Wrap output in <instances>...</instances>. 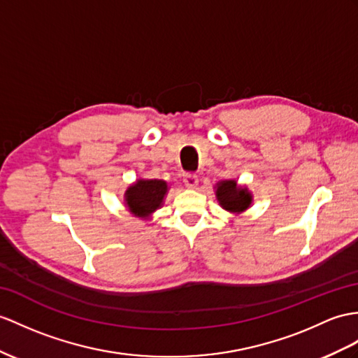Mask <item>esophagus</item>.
Wrapping results in <instances>:
<instances>
[{"label": "esophagus", "mask_w": 358, "mask_h": 358, "mask_svg": "<svg viewBox=\"0 0 358 358\" xmlns=\"http://www.w3.org/2000/svg\"><path fill=\"white\" fill-rule=\"evenodd\" d=\"M184 182H185V185H187L188 188H196L199 179H197L196 174H185Z\"/></svg>", "instance_id": "34e87169"}]
</instances>
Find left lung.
I'll return each mask as SVG.
<instances>
[{
  "instance_id": "obj_1",
  "label": "left lung",
  "mask_w": 358,
  "mask_h": 358,
  "mask_svg": "<svg viewBox=\"0 0 358 358\" xmlns=\"http://www.w3.org/2000/svg\"><path fill=\"white\" fill-rule=\"evenodd\" d=\"M217 200L220 205L231 213H240L249 208L252 202V196L246 188H238L235 180H223L217 185Z\"/></svg>"
}]
</instances>
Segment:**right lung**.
I'll list each match as a JSON object with an SVG mask.
<instances>
[{
  "instance_id": "add662e5",
  "label": "right lung",
  "mask_w": 358,
  "mask_h": 358,
  "mask_svg": "<svg viewBox=\"0 0 358 358\" xmlns=\"http://www.w3.org/2000/svg\"><path fill=\"white\" fill-rule=\"evenodd\" d=\"M167 193V184L159 179H141L126 191V203L130 213L138 217H147L162 203Z\"/></svg>"
}]
</instances>
